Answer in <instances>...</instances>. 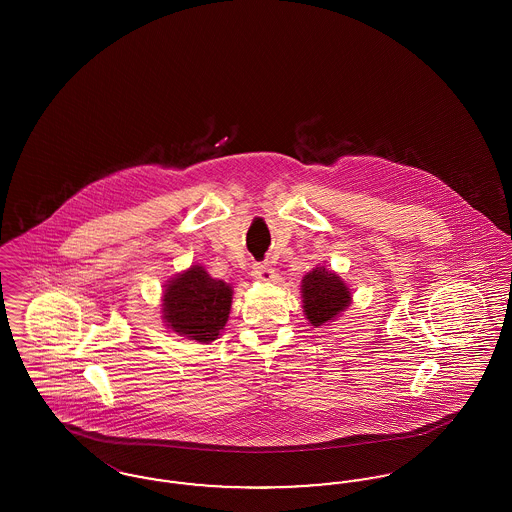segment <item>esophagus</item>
<instances>
[{"label": "esophagus", "instance_id": "esophagus-1", "mask_svg": "<svg viewBox=\"0 0 512 512\" xmlns=\"http://www.w3.org/2000/svg\"><path fill=\"white\" fill-rule=\"evenodd\" d=\"M251 276H253V280L268 282V280H272V278H274V268L267 265V263H263V265H255L253 270H251Z\"/></svg>", "mask_w": 512, "mask_h": 512}]
</instances>
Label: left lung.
Segmentation results:
<instances>
[{"instance_id": "obj_1", "label": "left lung", "mask_w": 512, "mask_h": 512, "mask_svg": "<svg viewBox=\"0 0 512 512\" xmlns=\"http://www.w3.org/2000/svg\"><path fill=\"white\" fill-rule=\"evenodd\" d=\"M301 301L305 318L320 328L340 317L351 305L353 293L338 272L315 267L301 280Z\"/></svg>"}]
</instances>
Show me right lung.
Returning <instances> with one entry per match:
<instances>
[{"label":"right lung","instance_id":"obj_1","mask_svg":"<svg viewBox=\"0 0 512 512\" xmlns=\"http://www.w3.org/2000/svg\"><path fill=\"white\" fill-rule=\"evenodd\" d=\"M232 295L230 284L211 278L205 267L192 265L165 284L163 322L169 332L186 340L211 343L228 322Z\"/></svg>","mask_w":512,"mask_h":512}]
</instances>
